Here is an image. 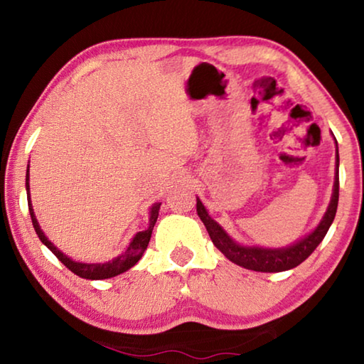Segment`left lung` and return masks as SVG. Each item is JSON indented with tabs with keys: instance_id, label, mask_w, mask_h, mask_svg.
I'll use <instances>...</instances> for the list:
<instances>
[{
	"instance_id": "obj_1",
	"label": "left lung",
	"mask_w": 364,
	"mask_h": 364,
	"mask_svg": "<svg viewBox=\"0 0 364 364\" xmlns=\"http://www.w3.org/2000/svg\"><path fill=\"white\" fill-rule=\"evenodd\" d=\"M336 139V138H334ZM337 146V141H336ZM337 170H336V181H334V191H332V197L329 202L328 210H326L321 223L316 226L315 231H311L308 236L300 239L289 247L282 249H263V247H247V245H239L236 241L228 236L226 231L221 228L217 221L210 218L207 213L205 207L202 202L197 199V215H199L202 223L205 225L208 236H210L212 242L215 244L221 254H223L228 260L239 264V267L262 271V273H279V271L292 269L299 267L301 262H305L310 257L315 249L323 241L326 232L334 221L337 204H338V152H337Z\"/></svg>"
}]
</instances>
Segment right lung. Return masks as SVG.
Listing matches in <instances>:
<instances>
[{
    "mask_svg": "<svg viewBox=\"0 0 364 364\" xmlns=\"http://www.w3.org/2000/svg\"><path fill=\"white\" fill-rule=\"evenodd\" d=\"M26 188H27V200H28V212H30V218H32V223L36 234H38L40 241L46 245V247L56 255L60 262H63L67 268H69L72 273H75L80 278L85 279H107V278H114V276L125 273L127 269H130L132 267L138 263V260L143 257L144 250L147 249V244L151 241V234L154 230V225H156L157 217H159V208L160 204H154L151 208V218H149V228L146 231H139L136 236L133 237V241L128 245V249L125 250V254H122L120 257L114 258L112 262H106V263H80V262H73L72 258L63 254L56 245H54L49 239L45 236V232L41 231V228L36 221L32 202H30V184H28V170H27V176H26Z\"/></svg>",
    "mask_w": 364,
    "mask_h": 364,
    "instance_id": "add662e5",
    "label": "right lung"
}]
</instances>
